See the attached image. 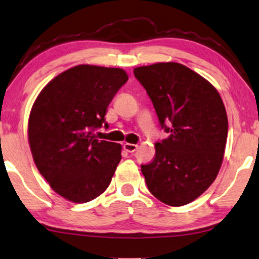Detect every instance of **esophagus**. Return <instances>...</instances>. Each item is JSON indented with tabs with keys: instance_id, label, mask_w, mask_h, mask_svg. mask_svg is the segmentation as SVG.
Wrapping results in <instances>:
<instances>
[{
	"instance_id": "34e87169",
	"label": "esophagus",
	"mask_w": 259,
	"mask_h": 259,
	"mask_svg": "<svg viewBox=\"0 0 259 259\" xmlns=\"http://www.w3.org/2000/svg\"><path fill=\"white\" fill-rule=\"evenodd\" d=\"M123 149H125L127 152H134V151H137L138 149V145H136V144H131V143H125L123 144Z\"/></svg>"
}]
</instances>
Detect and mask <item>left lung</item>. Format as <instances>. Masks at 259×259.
<instances>
[{"mask_svg":"<svg viewBox=\"0 0 259 259\" xmlns=\"http://www.w3.org/2000/svg\"><path fill=\"white\" fill-rule=\"evenodd\" d=\"M146 89L166 139L142 165L147 188L163 203H190L217 179L226 147L228 120L220 94L206 78L175 62L133 70Z\"/></svg>","mask_w":259,"mask_h":259,"instance_id":"1","label":"left lung"}]
</instances>
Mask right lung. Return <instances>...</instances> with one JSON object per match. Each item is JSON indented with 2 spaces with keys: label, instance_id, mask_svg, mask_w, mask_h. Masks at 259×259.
I'll return each instance as SVG.
<instances>
[{
  "label": "right lung",
  "instance_id": "obj_1",
  "mask_svg": "<svg viewBox=\"0 0 259 259\" xmlns=\"http://www.w3.org/2000/svg\"><path fill=\"white\" fill-rule=\"evenodd\" d=\"M128 79L125 70L73 66L44 87L28 119L34 163L58 195L89 202L108 188L121 145L99 140L94 131L105 123L107 107Z\"/></svg>",
  "mask_w": 259,
  "mask_h": 259
}]
</instances>
